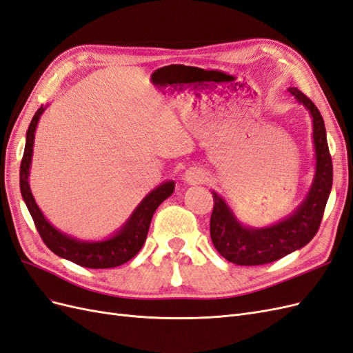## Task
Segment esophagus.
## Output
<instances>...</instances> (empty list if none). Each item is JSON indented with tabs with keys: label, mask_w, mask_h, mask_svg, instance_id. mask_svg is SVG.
<instances>
[{
	"label": "esophagus",
	"mask_w": 353,
	"mask_h": 353,
	"mask_svg": "<svg viewBox=\"0 0 353 353\" xmlns=\"http://www.w3.org/2000/svg\"><path fill=\"white\" fill-rule=\"evenodd\" d=\"M183 179H184V183H187L190 185L201 184V183H205V181H208V172L201 168H190L184 172Z\"/></svg>",
	"instance_id": "esophagus-1"
}]
</instances>
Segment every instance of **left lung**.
<instances>
[{
	"mask_svg": "<svg viewBox=\"0 0 353 353\" xmlns=\"http://www.w3.org/2000/svg\"><path fill=\"white\" fill-rule=\"evenodd\" d=\"M287 91L294 100L303 104L311 114L315 175L306 197L294 212L280 222L262 228L241 223L223 197L212 190L210 239L221 256L236 265L254 266L270 263L302 249L314 239L319 228L333 185V163L328 152L323 116L302 91L297 88H288Z\"/></svg>",
	"mask_w": 353,
	"mask_h": 353,
	"instance_id": "obj_1",
	"label": "left lung"
}]
</instances>
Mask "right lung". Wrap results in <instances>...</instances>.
Wrapping results in <instances>:
<instances>
[{
    "label": "right lung",
    "mask_w": 353,
    "mask_h": 353,
    "mask_svg": "<svg viewBox=\"0 0 353 353\" xmlns=\"http://www.w3.org/2000/svg\"><path fill=\"white\" fill-rule=\"evenodd\" d=\"M46 109L47 105H41L34 117H32L26 132L22 165H20V193H22V197L26 203L32 219L35 222V227L42 241L60 258L68 259L79 266H85V268H114V266L128 262L141 250L154 212L160 206V203L166 200L169 196H172L175 183L174 181H165V183L152 190L141 200L140 205L135 208L123 225L109 239L100 241H85L59 231L56 227L51 225L44 216V213L38 208L29 185V169L32 163V153H34L35 131L39 117L46 112Z\"/></svg>",
    "instance_id": "1"
}]
</instances>
